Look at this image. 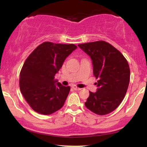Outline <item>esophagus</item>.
<instances>
[{
    "label": "esophagus",
    "instance_id": "34e87169",
    "mask_svg": "<svg viewBox=\"0 0 147 147\" xmlns=\"http://www.w3.org/2000/svg\"><path fill=\"white\" fill-rule=\"evenodd\" d=\"M72 88H73L74 90H80L81 89H82V88H78L77 86H75V85L72 86Z\"/></svg>",
    "mask_w": 147,
    "mask_h": 147
}]
</instances>
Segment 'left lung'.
<instances>
[{
  "mask_svg": "<svg viewBox=\"0 0 147 147\" xmlns=\"http://www.w3.org/2000/svg\"><path fill=\"white\" fill-rule=\"evenodd\" d=\"M78 46L90 57L94 76L98 79L97 90L95 93L90 91L86 107L99 115L110 113L122 102L129 87L130 68L127 60L119 50L104 41Z\"/></svg>",
  "mask_w": 147,
  "mask_h": 147,
  "instance_id": "obj_1",
  "label": "left lung"
}]
</instances>
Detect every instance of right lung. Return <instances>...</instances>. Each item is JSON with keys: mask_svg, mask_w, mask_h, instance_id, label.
<instances>
[{"mask_svg": "<svg viewBox=\"0 0 147 147\" xmlns=\"http://www.w3.org/2000/svg\"><path fill=\"white\" fill-rule=\"evenodd\" d=\"M77 48L74 44L43 42L26 59L20 72L19 86L34 111L50 115L63 106L70 87L54 79L65 58Z\"/></svg>", "mask_w": 147, "mask_h": 147, "instance_id": "1", "label": "right lung"}]
</instances>
